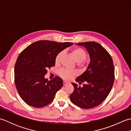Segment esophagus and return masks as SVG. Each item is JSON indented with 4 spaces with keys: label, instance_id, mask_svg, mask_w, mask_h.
I'll return each instance as SVG.
<instances>
[{
    "label": "esophagus",
    "instance_id": "34e87169",
    "mask_svg": "<svg viewBox=\"0 0 131 131\" xmlns=\"http://www.w3.org/2000/svg\"><path fill=\"white\" fill-rule=\"evenodd\" d=\"M63 85H67V84H68V83H69V82L65 81V80H63Z\"/></svg>",
    "mask_w": 131,
    "mask_h": 131
}]
</instances>
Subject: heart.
Segmentation results:
<instances>
[{
	"mask_svg": "<svg viewBox=\"0 0 131 131\" xmlns=\"http://www.w3.org/2000/svg\"><path fill=\"white\" fill-rule=\"evenodd\" d=\"M71 53L74 56L76 62L80 63L84 61L86 57H87V53L84 49L81 48H75L72 50ZM62 52H60L57 54L55 58V62L56 63H60L61 57L62 56ZM58 75L63 79H70L72 77L75 75V73L73 71H70L66 70V69H61L58 71Z\"/></svg>",
	"mask_w": 131,
	"mask_h": 131,
	"instance_id": "1",
	"label": "heart"
}]
</instances>
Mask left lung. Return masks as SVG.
Segmentation results:
<instances>
[{
	"instance_id": "obj_1",
	"label": "left lung",
	"mask_w": 131,
	"mask_h": 131,
	"mask_svg": "<svg viewBox=\"0 0 131 131\" xmlns=\"http://www.w3.org/2000/svg\"><path fill=\"white\" fill-rule=\"evenodd\" d=\"M84 46L90 57L88 68L76 82H85L83 87L73 83L74 92L71 101L83 108H91L100 105L112 90L114 81V66L110 54L101 44L95 41L78 43Z\"/></svg>"
}]
</instances>
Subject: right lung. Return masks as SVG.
<instances>
[{
	"instance_id": "1",
	"label": "right lung",
	"mask_w": 131,
	"mask_h": 131,
	"mask_svg": "<svg viewBox=\"0 0 131 131\" xmlns=\"http://www.w3.org/2000/svg\"><path fill=\"white\" fill-rule=\"evenodd\" d=\"M73 44L39 40L27 46L19 54L15 66V83L19 95L27 105L43 107L53 100L63 86V81L58 77L48 80L44 76L47 69L55 65L58 53Z\"/></svg>"
}]
</instances>
